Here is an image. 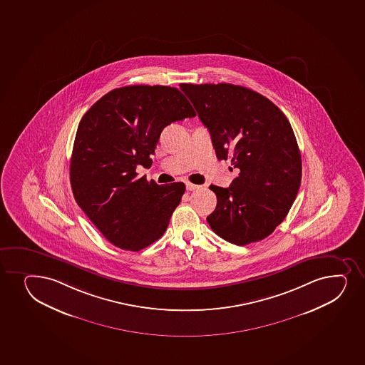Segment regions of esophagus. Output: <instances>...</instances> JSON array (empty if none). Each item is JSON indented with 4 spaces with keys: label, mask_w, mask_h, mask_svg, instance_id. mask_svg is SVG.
<instances>
[{
    "label": "esophagus",
    "mask_w": 365,
    "mask_h": 365,
    "mask_svg": "<svg viewBox=\"0 0 365 365\" xmlns=\"http://www.w3.org/2000/svg\"><path fill=\"white\" fill-rule=\"evenodd\" d=\"M185 187H187V190H197V189L201 188V185H192V183H189V182L185 185Z\"/></svg>",
    "instance_id": "esophagus-1"
}]
</instances>
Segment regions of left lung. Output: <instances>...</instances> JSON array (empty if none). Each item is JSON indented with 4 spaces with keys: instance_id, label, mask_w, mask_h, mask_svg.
I'll list each match as a JSON object with an SVG mask.
<instances>
[{
    "instance_id": "8db88e82",
    "label": "left lung",
    "mask_w": 365,
    "mask_h": 365,
    "mask_svg": "<svg viewBox=\"0 0 365 365\" xmlns=\"http://www.w3.org/2000/svg\"><path fill=\"white\" fill-rule=\"evenodd\" d=\"M210 131L220 160L240 173L228 188L210 185L217 206L211 230L244 246L274 232L299 192L302 163L289 120L274 103L232 83H180Z\"/></svg>"
}]
</instances>
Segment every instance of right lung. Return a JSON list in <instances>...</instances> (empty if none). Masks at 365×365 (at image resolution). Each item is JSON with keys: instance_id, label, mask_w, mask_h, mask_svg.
<instances>
[{"instance_id": "1", "label": "right lung", "mask_w": 365, "mask_h": 365, "mask_svg": "<svg viewBox=\"0 0 365 365\" xmlns=\"http://www.w3.org/2000/svg\"><path fill=\"white\" fill-rule=\"evenodd\" d=\"M195 115L176 87L135 85L110 91L82 116L70 183L78 205L113 245L140 251L163 237L185 183L156 185L135 168L152 166L165 127Z\"/></svg>"}]
</instances>
